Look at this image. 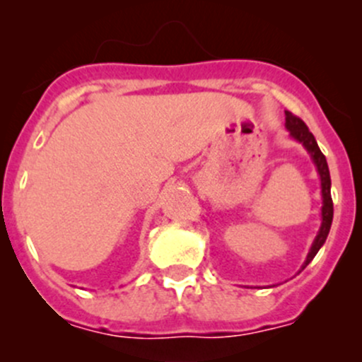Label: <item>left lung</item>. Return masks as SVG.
<instances>
[{"label":"left lung","mask_w":362,"mask_h":362,"mask_svg":"<svg viewBox=\"0 0 362 362\" xmlns=\"http://www.w3.org/2000/svg\"><path fill=\"white\" fill-rule=\"evenodd\" d=\"M286 127L291 133V136L294 138L296 141L303 145V147L308 151V154L312 156L313 164L317 168V173L320 177V189H322V224H320L319 233H317L315 240L312 243V249H310L308 255H306V261L303 264V269L310 264L313 257L317 255V252L320 250V247L326 243L327 235H329L331 222H333V199H331V177H329V168H327L326 156L320 152L319 145H317L315 138L310 133L306 124L303 122L299 117L293 115L291 112H286Z\"/></svg>","instance_id":"left-lung-1"}]
</instances>
